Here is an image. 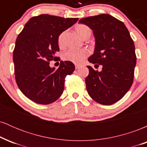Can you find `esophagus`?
Segmentation results:
<instances>
[{
  "label": "esophagus",
  "mask_w": 147,
  "mask_h": 147,
  "mask_svg": "<svg viewBox=\"0 0 147 147\" xmlns=\"http://www.w3.org/2000/svg\"><path fill=\"white\" fill-rule=\"evenodd\" d=\"M79 68H80V65H75V68L76 69H79Z\"/></svg>",
  "instance_id": "1"
}]
</instances>
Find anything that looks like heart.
I'll list each match as a JSON object with an SVG mask.
<instances>
[{
	"instance_id": "b5f03b06",
	"label": "heart",
	"mask_w": 147,
	"mask_h": 147,
	"mask_svg": "<svg viewBox=\"0 0 147 147\" xmlns=\"http://www.w3.org/2000/svg\"><path fill=\"white\" fill-rule=\"evenodd\" d=\"M75 30L79 36L85 38L87 36H90L91 30L88 26L84 24H78L76 25ZM65 31L62 32L59 35L57 38L58 45L60 48H63L65 45ZM90 52L86 49H74L71 48L66 51L63 55V59L70 61L75 64H81L86 57H88Z\"/></svg>"
}]
</instances>
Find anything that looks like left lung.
Wrapping results in <instances>:
<instances>
[{
  "label": "left lung",
  "instance_id": "left-lung-1",
  "mask_svg": "<svg viewBox=\"0 0 147 147\" xmlns=\"http://www.w3.org/2000/svg\"><path fill=\"white\" fill-rule=\"evenodd\" d=\"M79 23L92 30L95 38V52L89 62L102 65L101 72L88 66V93L99 104H113L125 95L133 82L136 55L132 38L123 22L109 14L84 18Z\"/></svg>",
  "mask_w": 147,
  "mask_h": 147
}]
</instances>
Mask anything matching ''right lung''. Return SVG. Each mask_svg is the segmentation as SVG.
I'll return each mask as SVG.
<instances>
[{
    "label": "right lung",
    "mask_w": 147,
    "mask_h": 147,
    "mask_svg": "<svg viewBox=\"0 0 147 147\" xmlns=\"http://www.w3.org/2000/svg\"><path fill=\"white\" fill-rule=\"evenodd\" d=\"M41 14L32 17L16 38L13 53L15 79L25 97L39 104H50L59 98L65 79L75 70L70 61H61L58 69L50 66L59 51L57 38L78 21Z\"/></svg>",
    "instance_id": "1"
}]
</instances>
